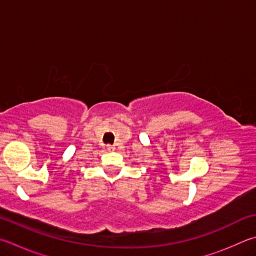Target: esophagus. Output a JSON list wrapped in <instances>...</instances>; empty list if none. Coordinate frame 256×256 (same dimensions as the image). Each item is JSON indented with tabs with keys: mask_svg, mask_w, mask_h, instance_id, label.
<instances>
[{
	"mask_svg": "<svg viewBox=\"0 0 256 256\" xmlns=\"http://www.w3.org/2000/svg\"><path fill=\"white\" fill-rule=\"evenodd\" d=\"M106 148H108V151H114L115 148L113 146H106Z\"/></svg>",
	"mask_w": 256,
	"mask_h": 256,
	"instance_id": "34e87169",
	"label": "esophagus"
}]
</instances>
